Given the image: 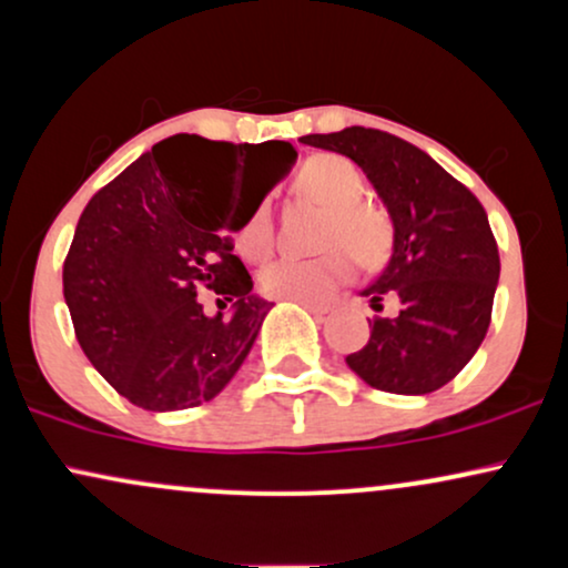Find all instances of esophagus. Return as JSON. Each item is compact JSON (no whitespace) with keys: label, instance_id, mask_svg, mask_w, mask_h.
Listing matches in <instances>:
<instances>
[{"label":"esophagus","instance_id":"esophagus-1","mask_svg":"<svg viewBox=\"0 0 568 568\" xmlns=\"http://www.w3.org/2000/svg\"><path fill=\"white\" fill-rule=\"evenodd\" d=\"M298 304H302L304 310H310L312 315H315V317H323V315H328V310H331L328 304H317V302H298Z\"/></svg>","mask_w":568,"mask_h":568}]
</instances>
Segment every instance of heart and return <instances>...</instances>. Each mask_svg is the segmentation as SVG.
<instances>
[{"label": "heart", "mask_w": 568, "mask_h": 568, "mask_svg": "<svg viewBox=\"0 0 568 568\" xmlns=\"http://www.w3.org/2000/svg\"><path fill=\"white\" fill-rule=\"evenodd\" d=\"M296 194L328 207L321 247H331L315 258H277L258 272V285L266 296L296 298V302H323L355 275V262L379 264L393 247V221L382 207L366 202V175L357 162L344 154H312L298 168ZM351 251L347 252L346 247ZM240 256L262 262L275 247V221L270 202H258L247 211L234 232Z\"/></svg>", "instance_id": "heart-1"}]
</instances>
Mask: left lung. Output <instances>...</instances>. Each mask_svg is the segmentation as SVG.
I'll return each mask as SVG.
<instances>
[{
  "label": "left lung",
  "instance_id": "obj_1",
  "mask_svg": "<svg viewBox=\"0 0 568 568\" xmlns=\"http://www.w3.org/2000/svg\"><path fill=\"white\" fill-rule=\"evenodd\" d=\"M302 141L355 160L395 224L393 258L363 293L376 312L395 298L397 312L374 317L347 366L382 393H435L467 366L491 323L499 251L484 205L419 146L384 130L352 125Z\"/></svg>",
  "mask_w": 568,
  "mask_h": 568
}]
</instances>
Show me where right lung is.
<instances>
[{"mask_svg":"<svg viewBox=\"0 0 568 568\" xmlns=\"http://www.w3.org/2000/svg\"><path fill=\"white\" fill-rule=\"evenodd\" d=\"M247 146L179 133L154 143L82 211L63 296L88 361L133 406L179 410L213 400L270 312L226 237L264 197L234 211ZM262 146L277 154V175L296 160L285 141ZM202 290L217 296L219 313L201 306Z\"/></svg>","mask_w":568,"mask_h":568,"instance_id":"right-lung-1","label":"right lung"}]
</instances>
